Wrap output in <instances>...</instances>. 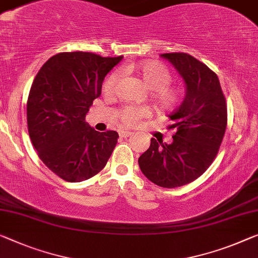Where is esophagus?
<instances>
[{
  "label": "esophagus",
  "instance_id": "obj_1",
  "mask_svg": "<svg viewBox=\"0 0 258 258\" xmlns=\"http://www.w3.org/2000/svg\"><path fill=\"white\" fill-rule=\"evenodd\" d=\"M118 135H120V137H122V138H126V137L132 136L133 133L128 132V130H121V132L118 133Z\"/></svg>",
  "mask_w": 258,
  "mask_h": 258
}]
</instances>
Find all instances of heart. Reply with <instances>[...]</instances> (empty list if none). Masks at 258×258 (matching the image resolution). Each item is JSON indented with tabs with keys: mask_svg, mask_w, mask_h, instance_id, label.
Here are the masks:
<instances>
[{
	"mask_svg": "<svg viewBox=\"0 0 258 258\" xmlns=\"http://www.w3.org/2000/svg\"><path fill=\"white\" fill-rule=\"evenodd\" d=\"M130 70L140 76L146 88L151 90V97L156 105L162 110L173 109L180 101L181 93L176 88L170 86L172 74L162 63L151 61L134 66ZM120 73L110 74L104 83V93L110 96L115 92L116 86L120 81ZM149 109L146 107L124 106L118 113V118L125 125H134L142 118L149 115Z\"/></svg>",
	"mask_w": 258,
	"mask_h": 258,
	"instance_id": "heart-1",
	"label": "heart"
}]
</instances>
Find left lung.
I'll return each mask as SVG.
<instances>
[{
	"mask_svg": "<svg viewBox=\"0 0 258 258\" xmlns=\"http://www.w3.org/2000/svg\"><path fill=\"white\" fill-rule=\"evenodd\" d=\"M161 56L175 67L185 83L182 104L169 114L173 142L151 138L138 158L142 173L162 188H176L200 177L219 151L227 125V105L216 73L187 53Z\"/></svg>",
	"mask_w": 258,
	"mask_h": 258,
	"instance_id": "obj_1",
	"label": "left lung"
}]
</instances>
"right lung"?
Masks as SVG:
<instances>
[{
	"label": "right lung",
	"mask_w": 258,
	"mask_h": 258,
	"mask_svg": "<svg viewBox=\"0 0 258 258\" xmlns=\"http://www.w3.org/2000/svg\"><path fill=\"white\" fill-rule=\"evenodd\" d=\"M123 56L89 51L51 56L35 76L27 99V129L41 161L68 182H82L105 167L116 146L114 130L99 133L86 123L107 74Z\"/></svg>",
	"instance_id": "right-lung-1"
}]
</instances>
